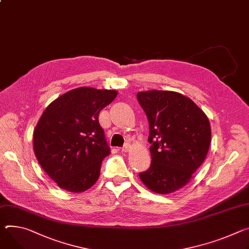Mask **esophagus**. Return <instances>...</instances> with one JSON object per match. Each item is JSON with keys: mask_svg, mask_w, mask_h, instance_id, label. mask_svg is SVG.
I'll use <instances>...</instances> for the list:
<instances>
[{"mask_svg": "<svg viewBox=\"0 0 249 249\" xmlns=\"http://www.w3.org/2000/svg\"><path fill=\"white\" fill-rule=\"evenodd\" d=\"M130 144H128V143H126L122 148H121V150H122V152H128L129 150H130Z\"/></svg>", "mask_w": 249, "mask_h": 249, "instance_id": "obj_1", "label": "esophagus"}]
</instances>
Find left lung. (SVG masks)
Here are the masks:
<instances>
[{
  "mask_svg": "<svg viewBox=\"0 0 249 249\" xmlns=\"http://www.w3.org/2000/svg\"><path fill=\"white\" fill-rule=\"evenodd\" d=\"M137 99L149 122L151 166L139 174L157 194H170L187 185L205 161L211 144L208 117L190 98L175 91L150 90Z\"/></svg>",
  "mask_w": 249,
  "mask_h": 249,
  "instance_id": "8db88e82",
  "label": "left lung"
}]
</instances>
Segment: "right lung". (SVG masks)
Here are the masks:
<instances>
[{"mask_svg": "<svg viewBox=\"0 0 249 249\" xmlns=\"http://www.w3.org/2000/svg\"><path fill=\"white\" fill-rule=\"evenodd\" d=\"M116 96V90L79 87L43 111L34 132V151L59 188L79 193L96 183L101 163L110 154L99 112Z\"/></svg>", "mask_w": 249, "mask_h": 249, "instance_id": "1", "label": "right lung"}]
</instances>
